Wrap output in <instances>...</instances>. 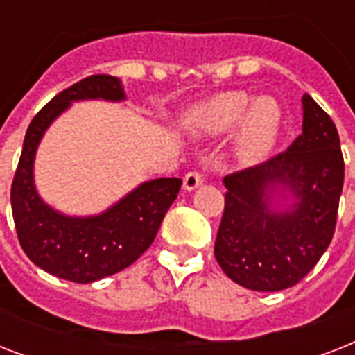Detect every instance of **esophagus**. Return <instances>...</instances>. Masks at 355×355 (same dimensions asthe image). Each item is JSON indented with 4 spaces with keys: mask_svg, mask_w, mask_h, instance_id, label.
Listing matches in <instances>:
<instances>
[{
    "mask_svg": "<svg viewBox=\"0 0 355 355\" xmlns=\"http://www.w3.org/2000/svg\"><path fill=\"white\" fill-rule=\"evenodd\" d=\"M205 182V175H202V171H189L186 177H184V188L188 189V191H191V189L199 188L200 184Z\"/></svg>",
    "mask_w": 355,
    "mask_h": 355,
    "instance_id": "1",
    "label": "esophagus"
}]
</instances>
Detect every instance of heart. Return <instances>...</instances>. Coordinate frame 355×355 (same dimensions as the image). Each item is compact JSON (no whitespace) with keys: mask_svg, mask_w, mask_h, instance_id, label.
Returning a JSON list of instances; mask_svg holds the SVG:
<instances>
[{"mask_svg":"<svg viewBox=\"0 0 355 355\" xmlns=\"http://www.w3.org/2000/svg\"><path fill=\"white\" fill-rule=\"evenodd\" d=\"M188 125L206 136H221L237 127L234 150L247 166L258 164L275 147L282 128V108L272 97L254 99L245 92H227L195 107Z\"/></svg>","mask_w":355,"mask_h":355,"instance_id":"obj_1","label":"heart"}]
</instances>
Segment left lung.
Instances as JSON below:
<instances>
[{
	"label": "left lung",
	"mask_w": 355,
	"mask_h": 355,
	"mask_svg": "<svg viewBox=\"0 0 355 355\" xmlns=\"http://www.w3.org/2000/svg\"><path fill=\"white\" fill-rule=\"evenodd\" d=\"M302 105V134L286 150L225 177V211L214 252L225 275L252 291L297 286L336 232L345 182L339 134L308 94ZM278 185L293 195L284 211L270 208Z\"/></svg>",
	"instance_id": "1"
}]
</instances>
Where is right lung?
Returning a JSON list of instances; mask_svg holds the SVG:
<instances>
[{"instance_id":"1","label":"right lung","mask_w":355,"mask_h":355,"mask_svg":"<svg viewBox=\"0 0 355 355\" xmlns=\"http://www.w3.org/2000/svg\"><path fill=\"white\" fill-rule=\"evenodd\" d=\"M79 99L121 101L125 92L112 75H90L53 97L25 132L10 205L18 241L33 263L64 280L90 284L127 269L153 245L182 180L156 178L141 184L96 217H68L44 205L33 182L36 147L53 119Z\"/></svg>"}]
</instances>
